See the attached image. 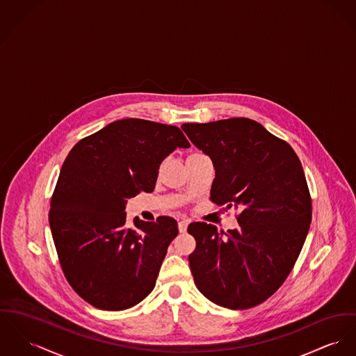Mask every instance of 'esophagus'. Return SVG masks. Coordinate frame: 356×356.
<instances>
[{
  "instance_id": "esophagus-1",
  "label": "esophagus",
  "mask_w": 356,
  "mask_h": 356,
  "mask_svg": "<svg viewBox=\"0 0 356 356\" xmlns=\"http://www.w3.org/2000/svg\"><path fill=\"white\" fill-rule=\"evenodd\" d=\"M187 226H188L187 220H180L179 222V232L180 233H186L187 232Z\"/></svg>"
}]
</instances>
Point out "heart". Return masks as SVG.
I'll return each mask as SVG.
<instances>
[{
	"instance_id": "b5f03b06",
	"label": "heart",
	"mask_w": 356,
	"mask_h": 356,
	"mask_svg": "<svg viewBox=\"0 0 356 356\" xmlns=\"http://www.w3.org/2000/svg\"><path fill=\"white\" fill-rule=\"evenodd\" d=\"M193 154H197V153H193Z\"/></svg>"
}]
</instances>
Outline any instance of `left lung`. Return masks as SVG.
Instances as JSON below:
<instances>
[{
    "label": "left lung",
    "mask_w": 356,
    "mask_h": 356,
    "mask_svg": "<svg viewBox=\"0 0 356 356\" xmlns=\"http://www.w3.org/2000/svg\"><path fill=\"white\" fill-rule=\"evenodd\" d=\"M181 129L214 164L211 202L240 211V226L227 233L204 222L188 226L196 241L188 256L195 284L219 306L253 307L283 284L310 227L301 161L286 140L248 118Z\"/></svg>",
    "instance_id": "1"
}]
</instances>
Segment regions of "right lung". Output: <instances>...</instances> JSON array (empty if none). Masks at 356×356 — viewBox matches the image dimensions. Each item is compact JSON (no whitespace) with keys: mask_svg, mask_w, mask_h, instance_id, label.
Here are the masks:
<instances>
[{"mask_svg":"<svg viewBox=\"0 0 356 356\" xmlns=\"http://www.w3.org/2000/svg\"><path fill=\"white\" fill-rule=\"evenodd\" d=\"M176 126L143 119L112 122L82 138L62 165L49 214L62 271L82 300L124 310L156 286L177 222H126L127 199L156 187L160 164L190 147Z\"/></svg>","mask_w":356,"mask_h":356,"instance_id":"right-lung-1","label":"right lung"}]
</instances>
